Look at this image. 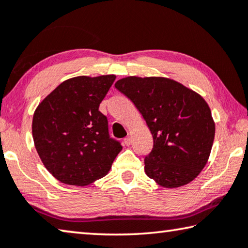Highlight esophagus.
Segmentation results:
<instances>
[{
    "instance_id": "1",
    "label": "esophagus",
    "mask_w": 248,
    "mask_h": 248,
    "mask_svg": "<svg viewBox=\"0 0 248 248\" xmlns=\"http://www.w3.org/2000/svg\"><path fill=\"white\" fill-rule=\"evenodd\" d=\"M124 143L125 145H130V143H131L130 137H127V138H124Z\"/></svg>"
}]
</instances>
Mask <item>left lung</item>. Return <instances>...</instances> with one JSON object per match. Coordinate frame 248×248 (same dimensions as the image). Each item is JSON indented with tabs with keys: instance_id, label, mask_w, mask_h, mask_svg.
<instances>
[{
	"instance_id": "obj_1",
	"label": "left lung",
	"mask_w": 248,
	"mask_h": 248,
	"mask_svg": "<svg viewBox=\"0 0 248 248\" xmlns=\"http://www.w3.org/2000/svg\"><path fill=\"white\" fill-rule=\"evenodd\" d=\"M115 87L142 115L153 138L144 171L159 186L193 181L209 160L215 136L211 109L201 95L166 77L129 76Z\"/></svg>"
}]
</instances>
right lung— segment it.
Returning a JSON list of instances; mask_svg holds the SVG:
<instances>
[{"label": "right lung", "mask_w": 248, "mask_h": 248, "mask_svg": "<svg viewBox=\"0 0 248 248\" xmlns=\"http://www.w3.org/2000/svg\"><path fill=\"white\" fill-rule=\"evenodd\" d=\"M115 75L62 81L35 109L32 133L43 164L55 179L85 186L108 173L123 147L111 139L99 105Z\"/></svg>", "instance_id": "obj_1"}]
</instances>
